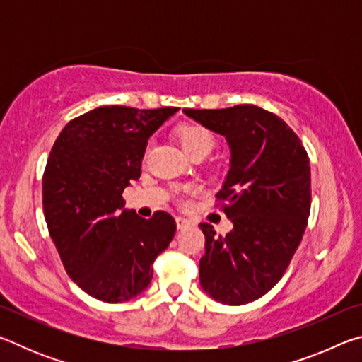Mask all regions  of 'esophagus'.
<instances>
[{
	"label": "esophagus",
	"mask_w": 362,
	"mask_h": 362,
	"mask_svg": "<svg viewBox=\"0 0 362 362\" xmlns=\"http://www.w3.org/2000/svg\"><path fill=\"white\" fill-rule=\"evenodd\" d=\"M175 222H177V228H179V230H187V228H189V226L194 225L192 220L183 218V217H177Z\"/></svg>",
	"instance_id": "obj_1"
}]
</instances>
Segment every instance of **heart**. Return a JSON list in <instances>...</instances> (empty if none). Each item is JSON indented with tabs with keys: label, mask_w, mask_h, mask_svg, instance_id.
Returning <instances> with one entry per match:
<instances>
[{
	"label": "heart",
	"mask_w": 362,
	"mask_h": 362,
	"mask_svg": "<svg viewBox=\"0 0 362 362\" xmlns=\"http://www.w3.org/2000/svg\"><path fill=\"white\" fill-rule=\"evenodd\" d=\"M175 137L179 140L182 150L189 158L207 156L216 146V137L201 124H182L175 131Z\"/></svg>",
	"instance_id": "b5f03b06"
}]
</instances>
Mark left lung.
I'll use <instances>...</instances> for the list:
<instances>
[{
	"label": "left lung",
	"mask_w": 362,
	"mask_h": 362,
	"mask_svg": "<svg viewBox=\"0 0 362 362\" xmlns=\"http://www.w3.org/2000/svg\"><path fill=\"white\" fill-rule=\"evenodd\" d=\"M183 113L230 146V169L217 198L233 230L216 236L212 225H199L206 236L201 287L223 305L250 303L283 278L302 241L311 204L308 155L296 132L260 107Z\"/></svg>",
	"instance_id": "left-lung-1"
}]
</instances>
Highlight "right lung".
Here are the masks:
<instances>
[{"instance_id": "right-lung-1", "label": "right lung", "mask_w": 362, "mask_h": 362, "mask_svg": "<svg viewBox=\"0 0 362 362\" xmlns=\"http://www.w3.org/2000/svg\"><path fill=\"white\" fill-rule=\"evenodd\" d=\"M175 107H99L71 119L54 144L42 177V207L69 276L107 303L150 286L151 265L175 235V220L124 209L122 192L142 173L148 139Z\"/></svg>"}]
</instances>
